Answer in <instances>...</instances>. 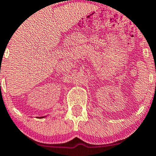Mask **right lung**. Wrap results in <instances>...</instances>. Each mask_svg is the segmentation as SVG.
<instances>
[{"label":"right lung","mask_w":156,"mask_h":156,"mask_svg":"<svg viewBox=\"0 0 156 156\" xmlns=\"http://www.w3.org/2000/svg\"><path fill=\"white\" fill-rule=\"evenodd\" d=\"M43 117H38L37 118H39V119H41V118H43Z\"/></svg>","instance_id":"add662e5"}]
</instances>
